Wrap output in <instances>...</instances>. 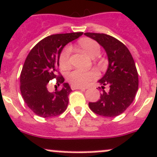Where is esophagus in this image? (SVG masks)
<instances>
[{"label": "esophagus", "instance_id": "obj_1", "mask_svg": "<svg viewBox=\"0 0 157 157\" xmlns=\"http://www.w3.org/2000/svg\"><path fill=\"white\" fill-rule=\"evenodd\" d=\"M72 90H85L86 88L85 87H77V86H74V85H71L70 86Z\"/></svg>", "mask_w": 157, "mask_h": 157}]
</instances>
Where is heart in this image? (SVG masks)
I'll list each match as a JSON object with an SVG mask.
<instances>
[{"mask_svg": "<svg viewBox=\"0 0 157 157\" xmlns=\"http://www.w3.org/2000/svg\"><path fill=\"white\" fill-rule=\"evenodd\" d=\"M78 46L83 52H85L88 56L91 58L98 56L100 53V45L95 40L91 39H83L78 42ZM70 53L71 50L67 47L61 52L59 57V67L63 70L70 68ZM98 76L95 70L83 71L80 70H74L69 73L67 80L72 85L77 87H83L87 85L90 81L97 78Z\"/></svg>", "mask_w": 157, "mask_h": 157, "instance_id": "1", "label": "heart"}]
</instances>
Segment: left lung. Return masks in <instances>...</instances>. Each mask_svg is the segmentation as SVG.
<instances>
[{"label":"left lung","instance_id":"1","mask_svg":"<svg viewBox=\"0 0 157 157\" xmlns=\"http://www.w3.org/2000/svg\"><path fill=\"white\" fill-rule=\"evenodd\" d=\"M103 46L108 55V68L99 80L102 93L96 102H89V108L95 114L105 117L121 115L132 103L139 87L138 72L128 48L117 39L104 33L86 32ZM109 90H104L105 86Z\"/></svg>","mask_w":157,"mask_h":157}]
</instances>
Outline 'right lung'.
I'll return each mask as SVG.
<instances>
[{"mask_svg":"<svg viewBox=\"0 0 157 157\" xmlns=\"http://www.w3.org/2000/svg\"><path fill=\"white\" fill-rule=\"evenodd\" d=\"M83 35L72 32L47 36L38 42L29 53L20 75V90L25 102L36 115L42 118L59 115L66 111L68 96L72 90L59 72V57L68 42ZM56 78L57 84L63 83L60 90H48L47 84Z\"/></svg>","mask_w":157,"mask_h":157,"instance_id":"obj_1","label":"right lung"}]
</instances>
